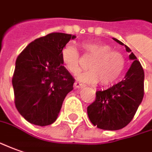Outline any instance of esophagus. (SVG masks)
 Wrapping results in <instances>:
<instances>
[{"label":"esophagus","instance_id":"1","mask_svg":"<svg viewBox=\"0 0 152 152\" xmlns=\"http://www.w3.org/2000/svg\"><path fill=\"white\" fill-rule=\"evenodd\" d=\"M74 86L76 87V88H78V89H81V88L85 87V86H84L83 84H81V83H80V82H77V81H76V82L74 83Z\"/></svg>","mask_w":152,"mask_h":152}]
</instances>
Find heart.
<instances>
[{
  "mask_svg": "<svg viewBox=\"0 0 152 152\" xmlns=\"http://www.w3.org/2000/svg\"><path fill=\"white\" fill-rule=\"evenodd\" d=\"M83 51L93 57L89 64V71L80 73L79 80L94 84L99 81L103 86H109L119 79L125 68V58L118 51L111 50L109 44L89 41L81 43ZM61 59L65 68L72 74L80 70V54L75 47L66 44L61 51Z\"/></svg>",
  "mask_w": 152,
  "mask_h": 152,
  "instance_id": "b5f03b06",
  "label": "heart"
}]
</instances>
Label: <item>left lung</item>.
<instances>
[{"instance_id": "obj_1", "label": "left lung", "mask_w": 152, "mask_h": 152, "mask_svg": "<svg viewBox=\"0 0 152 152\" xmlns=\"http://www.w3.org/2000/svg\"><path fill=\"white\" fill-rule=\"evenodd\" d=\"M113 39L125 47L132 63L122 81L105 91H97L95 100L87 107L91 123L110 131L124 128L131 122L144 95V71L140 61L128 46Z\"/></svg>"}]
</instances>
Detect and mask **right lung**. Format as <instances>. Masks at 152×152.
I'll use <instances>...</instances> for the list:
<instances>
[{
	"instance_id": "right-lung-1",
	"label": "right lung",
	"mask_w": 152,
	"mask_h": 152,
	"mask_svg": "<svg viewBox=\"0 0 152 152\" xmlns=\"http://www.w3.org/2000/svg\"><path fill=\"white\" fill-rule=\"evenodd\" d=\"M74 39L52 33L33 41L18 56L12 78L15 104L28 123L43 127L58 118L75 81L62 64L61 51Z\"/></svg>"
}]
</instances>
